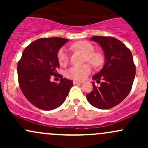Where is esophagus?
Masks as SVG:
<instances>
[{
    "instance_id": "obj_1",
    "label": "esophagus",
    "mask_w": 148,
    "mask_h": 148,
    "mask_svg": "<svg viewBox=\"0 0 148 148\" xmlns=\"http://www.w3.org/2000/svg\"><path fill=\"white\" fill-rule=\"evenodd\" d=\"M73 84H74V85H76V84H82V82H81V81H73Z\"/></svg>"
}]
</instances>
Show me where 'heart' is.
<instances>
[{
  "label": "heart",
  "instance_id": "obj_1",
  "mask_svg": "<svg viewBox=\"0 0 148 148\" xmlns=\"http://www.w3.org/2000/svg\"><path fill=\"white\" fill-rule=\"evenodd\" d=\"M72 47L76 50L80 51L86 54L85 61L89 62L95 67H99L101 65L102 60L99 54L94 51V47L90 42L86 41H79L74 45ZM57 58L59 64L64 66L68 62L69 54L67 49L62 47L58 50L57 53ZM92 72V66L89 63H86L83 65H74L67 69L65 72L66 77L68 79L82 81L87 77Z\"/></svg>",
  "mask_w": 148,
  "mask_h": 148
}]
</instances>
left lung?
<instances>
[{"instance_id": "1", "label": "left lung", "mask_w": 148, "mask_h": 148, "mask_svg": "<svg viewBox=\"0 0 148 148\" xmlns=\"http://www.w3.org/2000/svg\"><path fill=\"white\" fill-rule=\"evenodd\" d=\"M91 40L99 43L103 50L105 63L103 68L92 76L99 84L92 83L93 90L86 95L91 105L100 109L113 108L123 101L132 88L136 65L130 49L113 37L93 36Z\"/></svg>"}]
</instances>
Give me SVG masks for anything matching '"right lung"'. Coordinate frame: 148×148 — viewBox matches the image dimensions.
Listing matches in <instances>:
<instances>
[{
    "instance_id": "right-lung-1",
    "label": "right lung",
    "mask_w": 148,
    "mask_h": 148,
    "mask_svg": "<svg viewBox=\"0 0 148 148\" xmlns=\"http://www.w3.org/2000/svg\"><path fill=\"white\" fill-rule=\"evenodd\" d=\"M68 40L61 37H44L26 47L18 62V81L25 97L44 111H51L64 102L73 82L62 78L57 69V53ZM52 77L60 78L59 84L51 82Z\"/></svg>"
}]
</instances>
